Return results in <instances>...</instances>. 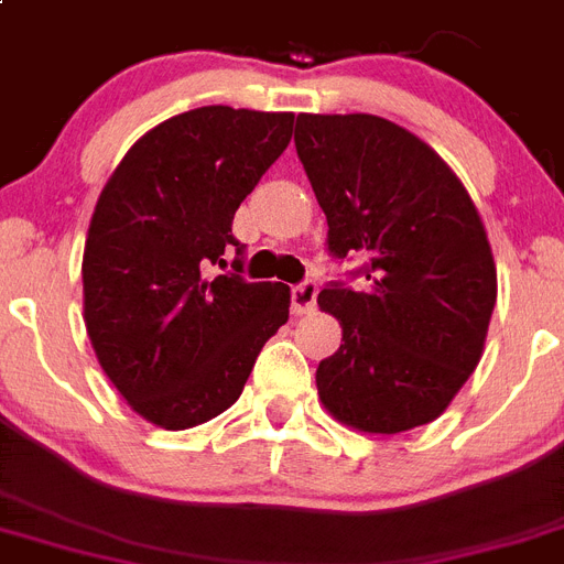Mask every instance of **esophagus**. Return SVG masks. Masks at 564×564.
<instances>
[{
	"label": "esophagus",
	"mask_w": 564,
	"mask_h": 564,
	"mask_svg": "<svg viewBox=\"0 0 564 564\" xmlns=\"http://www.w3.org/2000/svg\"><path fill=\"white\" fill-rule=\"evenodd\" d=\"M315 301H318V283L315 281L297 283L295 290H292V312L295 315H310V312H315Z\"/></svg>",
	"instance_id": "obj_1"
}]
</instances>
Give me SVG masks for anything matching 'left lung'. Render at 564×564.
I'll return each instance as SVG.
<instances>
[{
    "label": "left lung",
    "mask_w": 564,
    "mask_h": 564,
    "mask_svg": "<svg viewBox=\"0 0 564 564\" xmlns=\"http://www.w3.org/2000/svg\"><path fill=\"white\" fill-rule=\"evenodd\" d=\"M295 149L335 258H367V292L321 290L340 324L315 372L352 430L395 435L451 406L485 352L496 263L465 183L413 131L376 113H297Z\"/></svg>",
    "instance_id": "8db88e82"
}]
</instances>
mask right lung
<instances>
[{
    "label": "right lung",
    "instance_id": "obj_1",
    "mask_svg": "<svg viewBox=\"0 0 564 564\" xmlns=\"http://www.w3.org/2000/svg\"><path fill=\"white\" fill-rule=\"evenodd\" d=\"M292 111L203 106L145 131L99 192L83 252V318L129 406L163 430L229 410L286 318L290 286L206 278L231 220L292 140Z\"/></svg>",
    "mask_w": 564,
    "mask_h": 564
}]
</instances>
